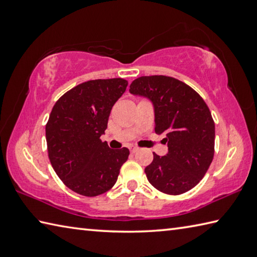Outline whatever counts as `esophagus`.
Returning <instances> with one entry per match:
<instances>
[{"mask_svg": "<svg viewBox=\"0 0 257 257\" xmlns=\"http://www.w3.org/2000/svg\"><path fill=\"white\" fill-rule=\"evenodd\" d=\"M137 151H138V147H136V146H130V152H132V153H136Z\"/></svg>", "mask_w": 257, "mask_h": 257, "instance_id": "obj_1", "label": "esophagus"}]
</instances>
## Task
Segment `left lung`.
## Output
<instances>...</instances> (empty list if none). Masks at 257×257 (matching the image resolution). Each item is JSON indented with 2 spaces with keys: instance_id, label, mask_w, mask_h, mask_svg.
<instances>
[{
  "instance_id": "8db88e82",
  "label": "left lung",
  "mask_w": 257,
  "mask_h": 257,
  "mask_svg": "<svg viewBox=\"0 0 257 257\" xmlns=\"http://www.w3.org/2000/svg\"><path fill=\"white\" fill-rule=\"evenodd\" d=\"M129 92L153 104L155 133L168 144V153H153L145 168L150 184L169 195L194 188L214 156L215 125L206 103L185 82L167 76L139 77Z\"/></svg>"
}]
</instances>
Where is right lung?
Segmentation results:
<instances>
[{
	"label": "right lung",
	"instance_id": "add662e5",
	"mask_svg": "<svg viewBox=\"0 0 257 257\" xmlns=\"http://www.w3.org/2000/svg\"><path fill=\"white\" fill-rule=\"evenodd\" d=\"M128 81L122 78L85 81L54 104L45 133L49 158L68 188L93 197L110 190L129 150H111L101 136L114 103Z\"/></svg>",
	"mask_w": 257,
	"mask_h": 257
}]
</instances>
